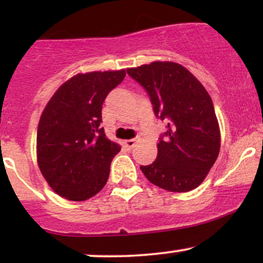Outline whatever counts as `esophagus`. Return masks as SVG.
Here are the masks:
<instances>
[{
  "mask_svg": "<svg viewBox=\"0 0 263 263\" xmlns=\"http://www.w3.org/2000/svg\"><path fill=\"white\" fill-rule=\"evenodd\" d=\"M138 141H140V138H138V137L131 138V140L125 141V144H126V146H127V147H129V148H132V147L136 146V143H137Z\"/></svg>",
  "mask_w": 263,
  "mask_h": 263,
  "instance_id": "34e87169",
  "label": "esophagus"
}]
</instances>
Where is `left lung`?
<instances>
[{
	"label": "left lung",
	"mask_w": 263,
	"mask_h": 263,
	"mask_svg": "<svg viewBox=\"0 0 263 263\" xmlns=\"http://www.w3.org/2000/svg\"><path fill=\"white\" fill-rule=\"evenodd\" d=\"M148 93L156 117L165 121L158 155L141 165L147 179L168 192L200 185L220 151V129L213 100L200 81L177 63L153 62L127 69Z\"/></svg>",
	"instance_id": "obj_1"
}]
</instances>
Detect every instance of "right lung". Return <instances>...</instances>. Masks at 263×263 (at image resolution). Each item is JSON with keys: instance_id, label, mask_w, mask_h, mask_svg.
<instances>
[{"instance_id": "1", "label": "right lung", "mask_w": 263, "mask_h": 263, "mask_svg": "<svg viewBox=\"0 0 263 263\" xmlns=\"http://www.w3.org/2000/svg\"><path fill=\"white\" fill-rule=\"evenodd\" d=\"M125 70L78 74L57 90L37 131L39 170L57 194L83 201L104 188L121 147L101 126L102 104Z\"/></svg>"}]
</instances>
